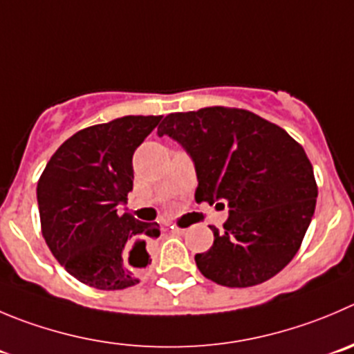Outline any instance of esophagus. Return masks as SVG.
Returning a JSON list of instances; mask_svg holds the SVG:
<instances>
[{"label": "esophagus", "instance_id": "34e87169", "mask_svg": "<svg viewBox=\"0 0 354 354\" xmlns=\"http://www.w3.org/2000/svg\"><path fill=\"white\" fill-rule=\"evenodd\" d=\"M170 230H171V231H174V233H183V231H184V230H180L179 225H174V224H171V225H170Z\"/></svg>", "mask_w": 354, "mask_h": 354}]
</instances>
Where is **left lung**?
<instances>
[{"instance_id": "left-lung-1", "label": "left lung", "mask_w": 354, "mask_h": 354, "mask_svg": "<svg viewBox=\"0 0 354 354\" xmlns=\"http://www.w3.org/2000/svg\"><path fill=\"white\" fill-rule=\"evenodd\" d=\"M158 136L193 160L198 203L230 208L224 230L210 225V250L194 255L201 274L231 288L278 274L297 254L318 196L301 144L250 111L218 106L168 114Z\"/></svg>"}]
</instances>
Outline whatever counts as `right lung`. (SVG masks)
<instances>
[{"mask_svg":"<svg viewBox=\"0 0 354 354\" xmlns=\"http://www.w3.org/2000/svg\"><path fill=\"white\" fill-rule=\"evenodd\" d=\"M161 116H123L80 130L55 151L38 180L46 245L71 276L99 290L139 283L146 241L160 225L118 214L133 186L132 158Z\"/></svg>","mask_w":354,"mask_h":354,"instance_id":"1","label":"right lung"}]
</instances>
